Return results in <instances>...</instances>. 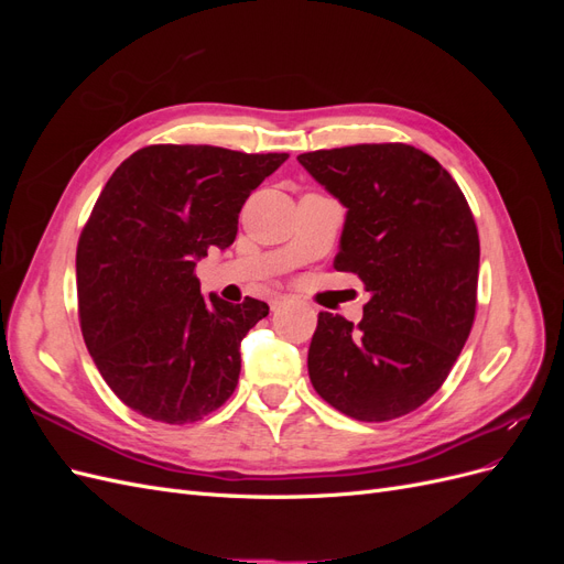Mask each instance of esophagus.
<instances>
[{
	"label": "esophagus",
	"instance_id": "obj_1",
	"mask_svg": "<svg viewBox=\"0 0 564 564\" xmlns=\"http://www.w3.org/2000/svg\"><path fill=\"white\" fill-rule=\"evenodd\" d=\"M284 303H286V296H275V299L270 301V308H272V311H278V308H282Z\"/></svg>",
	"mask_w": 564,
	"mask_h": 564
}]
</instances>
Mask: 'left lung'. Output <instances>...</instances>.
<instances>
[{"label": "left lung", "mask_w": 564, "mask_h": 564, "mask_svg": "<svg viewBox=\"0 0 564 564\" xmlns=\"http://www.w3.org/2000/svg\"><path fill=\"white\" fill-rule=\"evenodd\" d=\"M299 162L346 207L334 268L369 292L360 324L319 313L311 383L350 419L404 416L445 383L473 327L480 240L468 202L437 160L404 143Z\"/></svg>", "instance_id": "8db88e82"}]
</instances>
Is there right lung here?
<instances>
[{
    "label": "right lung",
    "mask_w": 564,
    "mask_h": 564,
    "mask_svg": "<svg viewBox=\"0 0 564 564\" xmlns=\"http://www.w3.org/2000/svg\"><path fill=\"white\" fill-rule=\"evenodd\" d=\"M286 152L148 145L115 169L77 245L84 344L133 412L193 423L240 379V344L268 303L202 296L197 261L228 249L242 204Z\"/></svg>",
    "instance_id": "right-lung-1"
}]
</instances>
